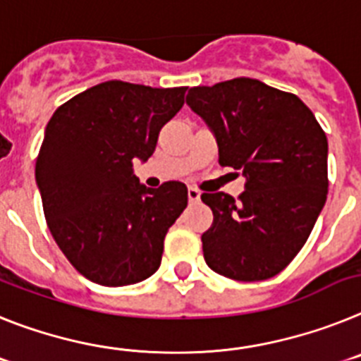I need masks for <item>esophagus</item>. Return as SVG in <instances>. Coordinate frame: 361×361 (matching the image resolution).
<instances>
[{
    "mask_svg": "<svg viewBox=\"0 0 361 361\" xmlns=\"http://www.w3.org/2000/svg\"><path fill=\"white\" fill-rule=\"evenodd\" d=\"M187 196H189L190 203H196V202H200V196H202V192H200L198 189H194V187H189V190H187Z\"/></svg>",
    "mask_w": 361,
    "mask_h": 361,
    "instance_id": "obj_1",
    "label": "esophagus"
}]
</instances>
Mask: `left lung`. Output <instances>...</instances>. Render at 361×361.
I'll list each match as a JSON object with an SVG mask.
<instances>
[{"label":"left lung","instance_id":"obj_1","mask_svg":"<svg viewBox=\"0 0 361 361\" xmlns=\"http://www.w3.org/2000/svg\"><path fill=\"white\" fill-rule=\"evenodd\" d=\"M187 105L214 134L219 165L245 178L238 200L202 194L214 214L203 258L231 280L272 278L305 245L325 205L327 136L298 96L250 78L192 87Z\"/></svg>","mask_w":361,"mask_h":361}]
</instances>
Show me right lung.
Listing matches in <instances>:
<instances>
[{
    "instance_id": "1",
    "label": "right lung",
    "mask_w": 361,
    "mask_h": 361,
    "mask_svg": "<svg viewBox=\"0 0 361 361\" xmlns=\"http://www.w3.org/2000/svg\"><path fill=\"white\" fill-rule=\"evenodd\" d=\"M185 90L105 81L63 103L47 123L36 159L47 225L74 269L96 283L123 287L158 271L187 187L167 181L149 189L133 163L152 156Z\"/></svg>"
}]
</instances>
